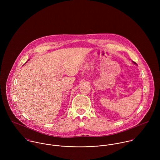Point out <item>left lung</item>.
Segmentation results:
<instances>
[{
	"label": "left lung",
	"instance_id": "1",
	"mask_svg": "<svg viewBox=\"0 0 160 160\" xmlns=\"http://www.w3.org/2000/svg\"><path fill=\"white\" fill-rule=\"evenodd\" d=\"M132 63H134V64H135V65H137V63H136V62H133V61H132Z\"/></svg>",
	"mask_w": 160,
	"mask_h": 160
}]
</instances>
